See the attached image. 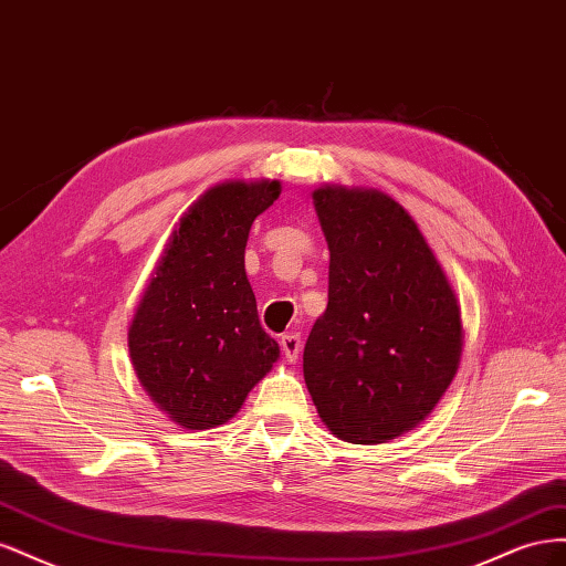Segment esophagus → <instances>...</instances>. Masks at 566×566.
Listing matches in <instances>:
<instances>
[{"label": "esophagus", "mask_w": 566, "mask_h": 566, "mask_svg": "<svg viewBox=\"0 0 566 566\" xmlns=\"http://www.w3.org/2000/svg\"><path fill=\"white\" fill-rule=\"evenodd\" d=\"M281 349L285 354V358L290 364L297 361L300 358V352H302V339H300V333H285L281 337Z\"/></svg>", "instance_id": "1"}]
</instances>
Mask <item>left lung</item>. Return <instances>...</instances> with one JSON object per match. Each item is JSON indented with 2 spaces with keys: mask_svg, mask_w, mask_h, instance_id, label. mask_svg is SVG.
Listing matches in <instances>:
<instances>
[{
  "mask_svg": "<svg viewBox=\"0 0 566 566\" xmlns=\"http://www.w3.org/2000/svg\"><path fill=\"white\" fill-rule=\"evenodd\" d=\"M328 306L304 345V382L328 430L385 443L432 413L462 354L460 304L401 205L375 188L321 186Z\"/></svg>",
  "mask_w": 566,
  "mask_h": 566,
  "instance_id": "1",
  "label": "left lung"
}]
</instances>
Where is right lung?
Instances as JSON below:
<instances>
[{
  "label": "right lung",
  "mask_w": 566,
  "mask_h": 566,
  "mask_svg": "<svg viewBox=\"0 0 566 566\" xmlns=\"http://www.w3.org/2000/svg\"><path fill=\"white\" fill-rule=\"evenodd\" d=\"M281 181H224L184 212L129 323L136 378L167 418L210 430L241 410L279 361L245 276L252 221Z\"/></svg>",
  "instance_id": "right-lung-1"
}]
</instances>
